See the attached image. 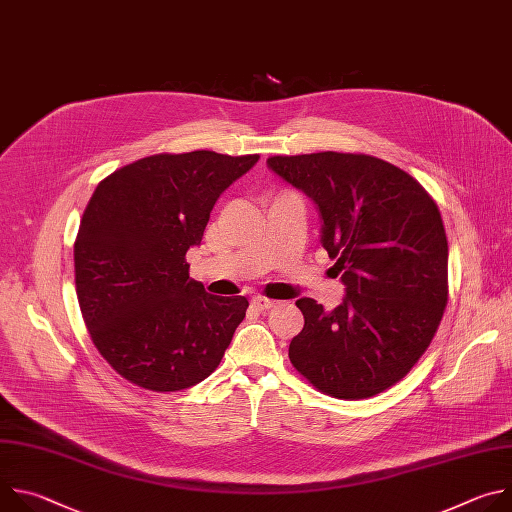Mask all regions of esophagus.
<instances>
[{"instance_id": "34e87169", "label": "esophagus", "mask_w": 512, "mask_h": 512, "mask_svg": "<svg viewBox=\"0 0 512 512\" xmlns=\"http://www.w3.org/2000/svg\"><path fill=\"white\" fill-rule=\"evenodd\" d=\"M251 306H253L255 310H259V312H267V310H271V308L275 306V302H273V300H267V298H263V296H257V298H253Z\"/></svg>"}]
</instances>
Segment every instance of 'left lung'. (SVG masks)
Returning <instances> with one entry per match:
<instances>
[{
  "label": "left lung",
  "mask_w": 512,
  "mask_h": 512,
  "mask_svg": "<svg viewBox=\"0 0 512 512\" xmlns=\"http://www.w3.org/2000/svg\"><path fill=\"white\" fill-rule=\"evenodd\" d=\"M267 166L318 206L322 247L346 285L332 312L296 302L306 322L289 360L330 397L379 395L413 369L448 304L440 208L415 178L373 156H271Z\"/></svg>",
  "instance_id": "1"
}]
</instances>
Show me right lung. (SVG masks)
Here are the masks:
<instances>
[{"label": "right lung", "mask_w": 512, "mask_h": 512, "mask_svg": "<svg viewBox=\"0 0 512 512\" xmlns=\"http://www.w3.org/2000/svg\"><path fill=\"white\" fill-rule=\"evenodd\" d=\"M259 156L156 154L99 182L75 241V283L93 344L125 381L156 393L204 381L229 348L247 298L190 279L214 202Z\"/></svg>", "instance_id": "add662e5"}]
</instances>
